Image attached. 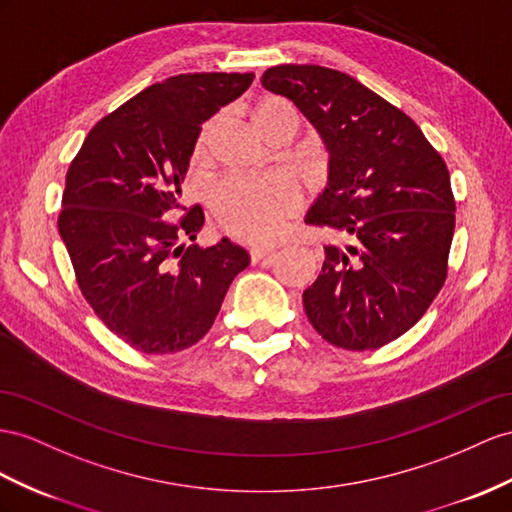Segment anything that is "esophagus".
<instances>
[{
	"label": "esophagus",
	"mask_w": 512,
	"mask_h": 512,
	"mask_svg": "<svg viewBox=\"0 0 512 512\" xmlns=\"http://www.w3.org/2000/svg\"><path fill=\"white\" fill-rule=\"evenodd\" d=\"M270 255H274V248H268V246H255V248H251V261H253V264H257V261L266 259Z\"/></svg>",
	"instance_id": "1"
}]
</instances>
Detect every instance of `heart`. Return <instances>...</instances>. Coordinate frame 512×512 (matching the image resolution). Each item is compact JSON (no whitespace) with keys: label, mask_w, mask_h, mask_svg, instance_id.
Segmentation results:
<instances>
[{"label":"heart","mask_w":512,"mask_h":512,"mask_svg":"<svg viewBox=\"0 0 512 512\" xmlns=\"http://www.w3.org/2000/svg\"><path fill=\"white\" fill-rule=\"evenodd\" d=\"M290 110L283 99H266L255 112V125L270 112ZM212 123H207L196 142V157L207 149ZM303 196L298 188L283 177L261 179H229L212 192V207L229 233L248 242H272L285 229V222L294 216Z\"/></svg>","instance_id":"heart-1"}]
</instances>
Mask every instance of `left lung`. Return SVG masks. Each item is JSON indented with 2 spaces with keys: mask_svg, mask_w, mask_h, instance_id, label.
<instances>
[{
  "mask_svg": "<svg viewBox=\"0 0 512 512\" xmlns=\"http://www.w3.org/2000/svg\"><path fill=\"white\" fill-rule=\"evenodd\" d=\"M318 129L329 181L305 216L335 229L305 313L326 342L376 350L424 316L448 277L454 194L443 157L413 119L355 77L318 64L261 75Z\"/></svg>",
  "mask_w": 512,
  "mask_h": 512,
  "instance_id": "1",
  "label": "left lung"
}]
</instances>
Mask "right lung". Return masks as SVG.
Instances as JSON below:
<instances>
[{
	"mask_svg": "<svg viewBox=\"0 0 512 512\" xmlns=\"http://www.w3.org/2000/svg\"><path fill=\"white\" fill-rule=\"evenodd\" d=\"M253 77L181 73L144 88L88 131L69 166L58 231L77 285L97 318L147 355L199 342L251 264L227 238L181 244L196 240L205 214L181 207L179 196L201 125Z\"/></svg>",
	"mask_w": 512,
	"mask_h": 512,
	"instance_id": "obj_1",
	"label": "right lung"
}]
</instances>
